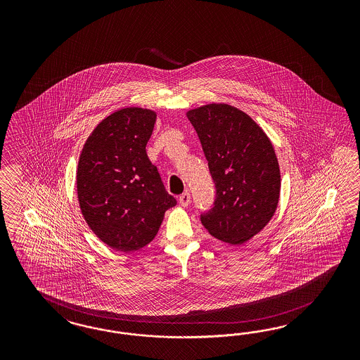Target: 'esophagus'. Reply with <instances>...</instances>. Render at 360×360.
<instances>
[{
	"label": "esophagus",
	"mask_w": 360,
	"mask_h": 360,
	"mask_svg": "<svg viewBox=\"0 0 360 360\" xmlns=\"http://www.w3.org/2000/svg\"><path fill=\"white\" fill-rule=\"evenodd\" d=\"M179 203L182 207H187L190 203V194L188 193H184L182 195H179Z\"/></svg>",
	"instance_id": "esophagus-1"
}]
</instances>
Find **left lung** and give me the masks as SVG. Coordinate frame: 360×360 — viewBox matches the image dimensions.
<instances>
[{
	"mask_svg": "<svg viewBox=\"0 0 360 360\" xmlns=\"http://www.w3.org/2000/svg\"><path fill=\"white\" fill-rule=\"evenodd\" d=\"M215 184L214 206L200 221L217 239L239 245L272 219L280 198V167L272 142L243 110L208 104L187 112Z\"/></svg>",
	"mask_w": 360,
	"mask_h": 360,
	"instance_id": "obj_1",
	"label": "left lung"
}]
</instances>
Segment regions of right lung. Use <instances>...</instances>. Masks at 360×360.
<instances>
[{
    "label": "right lung",
    "mask_w": 360,
    "mask_h": 360,
    "mask_svg": "<svg viewBox=\"0 0 360 360\" xmlns=\"http://www.w3.org/2000/svg\"><path fill=\"white\" fill-rule=\"evenodd\" d=\"M155 116L136 107L112 113L88 137L79 158L82 214L98 239L119 251L149 244L165 211L176 205L145 149Z\"/></svg>",
    "instance_id": "1"
}]
</instances>
